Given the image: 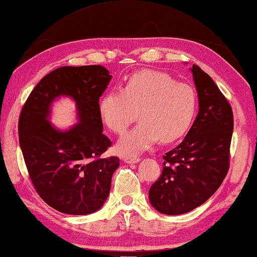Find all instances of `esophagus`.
<instances>
[{
  "label": "esophagus",
  "mask_w": 257,
  "mask_h": 257,
  "mask_svg": "<svg viewBox=\"0 0 257 257\" xmlns=\"http://www.w3.org/2000/svg\"><path fill=\"white\" fill-rule=\"evenodd\" d=\"M123 161L125 162V163H127V164H132V163H138V162H140V158L139 157H124L123 158Z\"/></svg>",
  "instance_id": "obj_1"
}]
</instances>
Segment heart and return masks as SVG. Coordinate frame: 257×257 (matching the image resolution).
<instances>
[{
    "mask_svg": "<svg viewBox=\"0 0 257 257\" xmlns=\"http://www.w3.org/2000/svg\"><path fill=\"white\" fill-rule=\"evenodd\" d=\"M197 104L191 85L162 71L142 70L126 79L120 91L103 94L99 111L103 123L117 134L128 128L139 111L141 121L117 145L121 155L134 156L149 149L158 139L171 144L182 138L191 127Z\"/></svg>",
    "mask_w": 257,
    "mask_h": 257,
    "instance_id": "b5f03b06",
    "label": "heart"
}]
</instances>
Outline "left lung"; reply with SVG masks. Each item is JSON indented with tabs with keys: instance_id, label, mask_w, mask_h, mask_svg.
<instances>
[{
	"instance_id": "obj_1",
	"label": "left lung",
	"mask_w": 257,
	"mask_h": 257,
	"mask_svg": "<svg viewBox=\"0 0 257 257\" xmlns=\"http://www.w3.org/2000/svg\"><path fill=\"white\" fill-rule=\"evenodd\" d=\"M199 112L181 144L163 156V171L149 190L158 212L180 215L204 204L228 174L233 113L229 101L197 65L192 66Z\"/></svg>"
}]
</instances>
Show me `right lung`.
<instances>
[{"label": "right lung", "instance_id": "add662e5", "mask_svg": "<svg viewBox=\"0 0 257 257\" xmlns=\"http://www.w3.org/2000/svg\"><path fill=\"white\" fill-rule=\"evenodd\" d=\"M111 75L103 66L54 69L28 95L19 116V144L29 178L46 204L70 215L94 213L110 191L119 158H102L111 141L102 133L99 98ZM60 95L73 97L80 123L58 132L48 123L49 107Z\"/></svg>", "mask_w": 257, "mask_h": 257}]
</instances>
